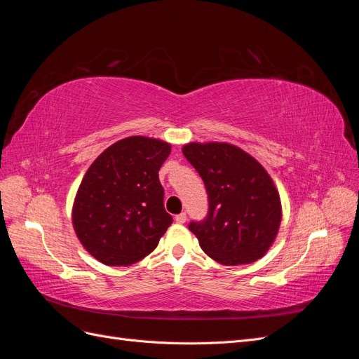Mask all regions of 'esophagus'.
<instances>
[{"label": "esophagus", "instance_id": "obj_1", "mask_svg": "<svg viewBox=\"0 0 359 359\" xmlns=\"http://www.w3.org/2000/svg\"><path fill=\"white\" fill-rule=\"evenodd\" d=\"M186 220H187V214L186 212H181V214L175 215V222L177 223H186Z\"/></svg>", "mask_w": 359, "mask_h": 359}]
</instances>
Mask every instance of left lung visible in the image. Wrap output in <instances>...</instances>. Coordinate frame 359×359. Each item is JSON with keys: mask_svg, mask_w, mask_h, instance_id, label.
<instances>
[{"mask_svg": "<svg viewBox=\"0 0 359 359\" xmlns=\"http://www.w3.org/2000/svg\"><path fill=\"white\" fill-rule=\"evenodd\" d=\"M182 154L208 193V214L189 224L201 248L223 265L252 264L262 257L281 222L280 196L268 172L231 144L191 142Z\"/></svg>", "mask_w": 359, "mask_h": 359, "instance_id": "obj_1", "label": "left lung"}]
</instances>
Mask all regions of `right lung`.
I'll return each mask as SVG.
<instances>
[{"mask_svg": "<svg viewBox=\"0 0 359 359\" xmlns=\"http://www.w3.org/2000/svg\"><path fill=\"white\" fill-rule=\"evenodd\" d=\"M170 145L130 136L94 160L76 193L73 227L91 256L109 266L139 262L172 224L158 170Z\"/></svg>", "mask_w": 359, "mask_h": 359, "instance_id": "obj_1", "label": "right lung"}]
</instances>
